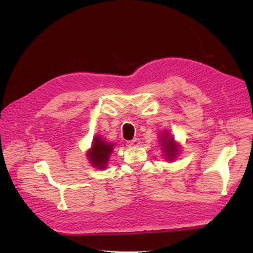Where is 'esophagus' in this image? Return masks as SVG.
Here are the masks:
<instances>
[{
    "label": "esophagus",
    "instance_id": "obj_1",
    "mask_svg": "<svg viewBox=\"0 0 253 253\" xmlns=\"http://www.w3.org/2000/svg\"><path fill=\"white\" fill-rule=\"evenodd\" d=\"M127 143H128V146H129V147H137V146H139V143H140V141H139V139L135 138V139H132V140L128 141Z\"/></svg>",
    "mask_w": 253,
    "mask_h": 253
}]
</instances>
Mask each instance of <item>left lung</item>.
<instances>
[{
  "label": "left lung",
  "mask_w": 253,
  "mask_h": 253,
  "mask_svg": "<svg viewBox=\"0 0 253 253\" xmlns=\"http://www.w3.org/2000/svg\"><path fill=\"white\" fill-rule=\"evenodd\" d=\"M161 147H162L164 157L168 161H173L177 158L179 152V144L176 143L174 138L169 132H163L161 137Z\"/></svg>",
  "instance_id": "obj_1"
}]
</instances>
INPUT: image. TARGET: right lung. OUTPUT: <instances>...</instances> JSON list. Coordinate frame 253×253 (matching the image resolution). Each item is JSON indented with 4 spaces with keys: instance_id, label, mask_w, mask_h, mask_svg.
<instances>
[{
    "instance_id": "add662e5",
    "label": "right lung",
    "mask_w": 253,
    "mask_h": 253,
    "mask_svg": "<svg viewBox=\"0 0 253 253\" xmlns=\"http://www.w3.org/2000/svg\"><path fill=\"white\" fill-rule=\"evenodd\" d=\"M113 148L114 144L104 141L101 136H95L87 154L91 165L99 169H104L113 152Z\"/></svg>"
}]
</instances>
